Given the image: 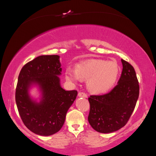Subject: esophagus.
<instances>
[{
    "label": "esophagus",
    "mask_w": 156,
    "mask_h": 156,
    "mask_svg": "<svg viewBox=\"0 0 156 156\" xmlns=\"http://www.w3.org/2000/svg\"><path fill=\"white\" fill-rule=\"evenodd\" d=\"M78 96L80 98H87V94H85V93H84V92H79Z\"/></svg>",
    "instance_id": "obj_1"
}]
</instances>
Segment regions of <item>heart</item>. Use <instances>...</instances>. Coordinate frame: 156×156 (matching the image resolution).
Instances as JSON below:
<instances>
[{
	"label": "heart",
	"mask_w": 156,
	"mask_h": 156,
	"mask_svg": "<svg viewBox=\"0 0 156 156\" xmlns=\"http://www.w3.org/2000/svg\"><path fill=\"white\" fill-rule=\"evenodd\" d=\"M119 74L118 64L112 61L101 59L91 60L75 65V69L67 68L65 78L75 83L80 79L87 80V87L94 94L107 92L113 87Z\"/></svg>",
	"instance_id": "b5f03b06"
}]
</instances>
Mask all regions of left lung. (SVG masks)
<instances>
[{
	"label": "left lung",
	"mask_w": 156,
	"mask_h": 156,
	"mask_svg": "<svg viewBox=\"0 0 156 156\" xmlns=\"http://www.w3.org/2000/svg\"><path fill=\"white\" fill-rule=\"evenodd\" d=\"M122 72L117 85L108 93L88 98V117L92 128L109 133L124 127L133 112L139 95V85L132 66L121 59Z\"/></svg>",
	"instance_id": "obj_1"
}]
</instances>
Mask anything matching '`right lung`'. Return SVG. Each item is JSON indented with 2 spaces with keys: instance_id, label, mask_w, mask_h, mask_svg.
<instances>
[{
  "instance_id": "obj_1",
  "label": "right lung",
  "mask_w": 156,
  "mask_h": 156,
  "mask_svg": "<svg viewBox=\"0 0 156 156\" xmlns=\"http://www.w3.org/2000/svg\"><path fill=\"white\" fill-rule=\"evenodd\" d=\"M60 56H39L26 64L18 77L16 101L20 115L28 129L41 135H52L62 128L66 113L76 99V90L66 91L60 85ZM36 87L40 95L31 96Z\"/></svg>"
}]
</instances>
